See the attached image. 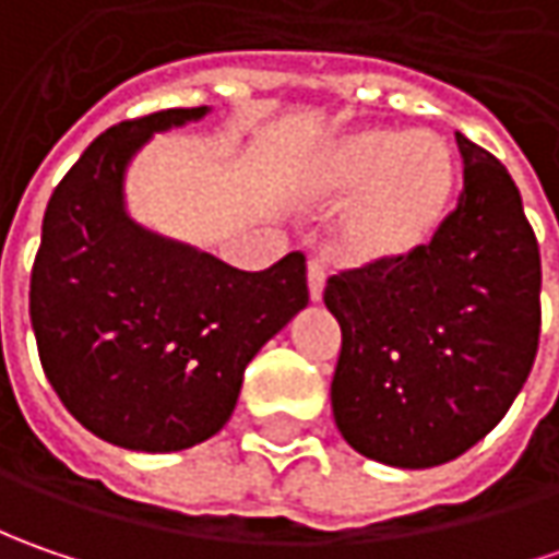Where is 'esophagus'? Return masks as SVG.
<instances>
[{"label": "esophagus", "instance_id": "1", "mask_svg": "<svg viewBox=\"0 0 559 559\" xmlns=\"http://www.w3.org/2000/svg\"><path fill=\"white\" fill-rule=\"evenodd\" d=\"M323 286H326V264L323 261H311L308 264V292H311V301L323 298Z\"/></svg>", "mask_w": 559, "mask_h": 559}]
</instances>
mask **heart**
<instances>
[{
	"instance_id": "b5f03b06",
	"label": "heart",
	"mask_w": 559,
	"mask_h": 559,
	"mask_svg": "<svg viewBox=\"0 0 559 559\" xmlns=\"http://www.w3.org/2000/svg\"><path fill=\"white\" fill-rule=\"evenodd\" d=\"M311 189L333 202L360 191L345 242L357 258L401 261L436 236L454 192V164L432 133L357 130L320 155Z\"/></svg>"
}]
</instances>
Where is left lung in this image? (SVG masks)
Segmentation results:
<instances>
[{"mask_svg":"<svg viewBox=\"0 0 559 559\" xmlns=\"http://www.w3.org/2000/svg\"><path fill=\"white\" fill-rule=\"evenodd\" d=\"M457 207L401 261L326 280L342 326L333 414L364 457L426 469L485 439L520 395L542 333V254L520 189L457 133Z\"/></svg>","mask_w":559,"mask_h":559,"instance_id":"8db88e82","label":"left lung"}]
</instances>
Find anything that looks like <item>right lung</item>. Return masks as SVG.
<instances>
[{
	"label": "right lung",
	"mask_w": 559,
	"mask_h": 559,
	"mask_svg": "<svg viewBox=\"0 0 559 559\" xmlns=\"http://www.w3.org/2000/svg\"><path fill=\"white\" fill-rule=\"evenodd\" d=\"M207 108L120 120L55 186L31 270V323L55 395L98 439L183 451L224 429L248 360L308 305L305 254L248 273L123 211V170L155 130Z\"/></svg>",
	"instance_id": "1"
}]
</instances>
